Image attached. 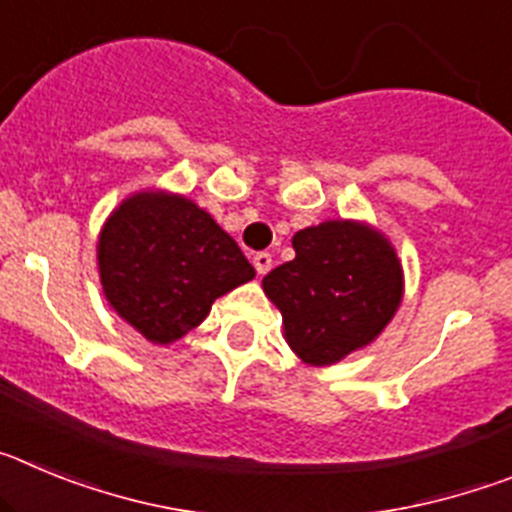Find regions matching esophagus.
<instances>
[{
	"label": "esophagus",
	"mask_w": 512,
	"mask_h": 512,
	"mask_svg": "<svg viewBox=\"0 0 512 512\" xmlns=\"http://www.w3.org/2000/svg\"><path fill=\"white\" fill-rule=\"evenodd\" d=\"M253 266H256V271H259V274H266V271L271 269V253H266V251L256 253V256H253Z\"/></svg>",
	"instance_id": "obj_1"
}]
</instances>
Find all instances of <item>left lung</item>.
Returning <instances> with one entry per match:
<instances>
[{"label": "left lung", "instance_id": "8db88e82", "mask_svg": "<svg viewBox=\"0 0 512 512\" xmlns=\"http://www.w3.org/2000/svg\"><path fill=\"white\" fill-rule=\"evenodd\" d=\"M295 259L271 269L264 292L305 364H333L372 343L402 300V269L384 235L351 220L305 228Z\"/></svg>", "mask_w": 512, "mask_h": 512}]
</instances>
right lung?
<instances>
[{"instance_id":"right-lung-1","label":"right lung","mask_w":512,"mask_h":512,"mask_svg":"<svg viewBox=\"0 0 512 512\" xmlns=\"http://www.w3.org/2000/svg\"><path fill=\"white\" fill-rule=\"evenodd\" d=\"M97 259L104 297L151 343L182 338L217 297L256 277L205 210L161 192L133 194L112 212Z\"/></svg>"}]
</instances>
